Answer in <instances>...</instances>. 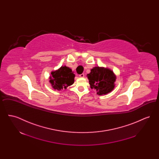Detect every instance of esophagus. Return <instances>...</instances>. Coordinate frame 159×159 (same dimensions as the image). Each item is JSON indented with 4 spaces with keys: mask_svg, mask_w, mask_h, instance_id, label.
Here are the masks:
<instances>
[{
    "mask_svg": "<svg viewBox=\"0 0 159 159\" xmlns=\"http://www.w3.org/2000/svg\"><path fill=\"white\" fill-rule=\"evenodd\" d=\"M79 76L80 77H84V75L83 74V73H82V74H81V75H79Z\"/></svg>",
    "mask_w": 159,
    "mask_h": 159,
    "instance_id": "1",
    "label": "esophagus"
}]
</instances>
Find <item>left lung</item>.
<instances>
[{"label": "left lung", "mask_w": 159, "mask_h": 159, "mask_svg": "<svg viewBox=\"0 0 159 159\" xmlns=\"http://www.w3.org/2000/svg\"><path fill=\"white\" fill-rule=\"evenodd\" d=\"M91 89L97 91L99 95H103L111 92L115 88L116 76L108 68L94 67L87 75Z\"/></svg>", "instance_id": "8db88e82"}]
</instances>
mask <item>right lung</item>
I'll use <instances>...</instances> for the list:
<instances>
[{"instance_id": "1", "label": "right lung", "mask_w": 159, "mask_h": 159, "mask_svg": "<svg viewBox=\"0 0 159 159\" xmlns=\"http://www.w3.org/2000/svg\"><path fill=\"white\" fill-rule=\"evenodd\" d=\"M49 76V83L53 89L61 91L66 89L75 82V75L71 68L64 66L58 70L52 71Z\"/></svg>"}]
</instances>
